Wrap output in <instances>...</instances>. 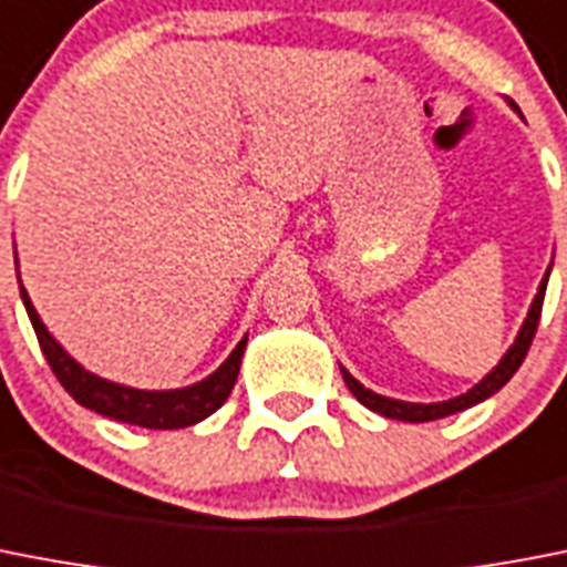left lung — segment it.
<instances>
[{"label":"left lung","instance_id":"8db88e82","mask_svg":"<svg viewBox=\"0 0 567 567\" xmlns=\"http://www.w3.org/2000/svg\"><path fill=\"white\" fill-rule=\"evenodd\" d=\"M548 274H550V268H548ZM548 274H545V279H542L539 293H536L534 306H530V311H527L525 326H522V331H518V337H516V342L511 346V351H507V354L502 357V363H498L496 369H493V372H489L482 383H478V386L470 389L467 394H458V398H453V401H444V403L392 401V398H383V394H374L372 389L360 386V383H357V380L351 378V374L340 365L346 386L351 389V394H354L357 401L363 403L365 409H372V412H378V415H383V417H394V421H409V423L437 421V417L455 415V412H464V409L475 406V403L487 401L489 394H496L498 389H502L504 383H507V380L518 372V365L525 363L527 349H530V342H534V337H536V326H539L542 302H545V288H548Z\"/></svg>","mask_w":567,"mask_h":567}]
</instances>
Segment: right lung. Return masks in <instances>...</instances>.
Listing matches in <instances>:
<instances>
[{
    "label": "right lung",
    "mask_w": 567,
    "mask_h": 567,
    "mask_svg": "<svg viewBox=\"0 0 567 567\" xmlns=\"http://www.w3.org/2000/svg\"><path fill=\"white\" fill-rule=\"evenodd\" d=\"M19 293H22V302H25V311L31 317V326L37 331V340H40V349L49 360L51 372L56 374V380L63 383L65 392L80 406L94 409L97 415L135 423V426H146V430H181V426H193V423L213 415L230 398L233 386H236L247 337L233 349L225 363L218 365L216 372L202 380V383L187 389H173V392H144V389L117 386V383H109L97 374L85 372L83 365L74 363L63 351V346L49 334V328L42 326L40 313L33 311L22 282H19Z\"/></svg>",
    "instance_id": "right-lung-1"
}]
</instances>
